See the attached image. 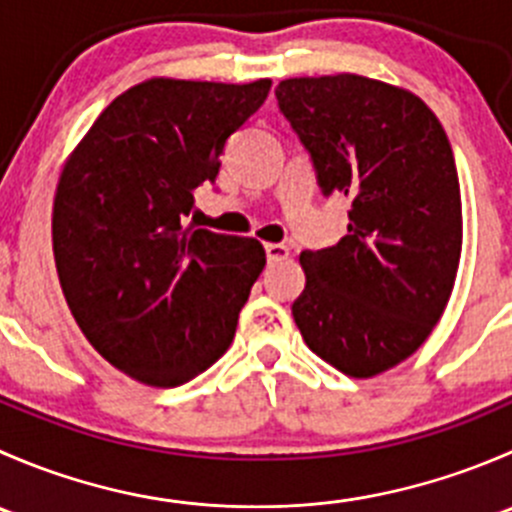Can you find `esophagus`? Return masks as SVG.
Instances as JSON below:
<instances>
[{
    "mask_svg": "<svg viewBox=\"0 0 512 512\" xmlns=\"http://www.w3.org/2000/svg\"><path fill=\"white\" fill-rule=\"evenodd\" d=\"M265 252H267V260L270 262H282L289 257V247L280 245V242H267Z\"/></svg>",
    "mask_w": 512,
    "mask_h": 512,
    "instance_id": "34e87169",
    "label": "esophagus"
}]
</instances>
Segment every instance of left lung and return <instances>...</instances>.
<instances>
[{"label":"left lung","mask_w":512,"mask_h":512,"mask_svg":"<svg viewBox=\"0 0 512 512\" xmlns=\"http://www.w3.org/2000/svg\"><path fill=\"white\" fill-rule=\"evenodd\" d=\"M324 195L352 200L347 235L304 250L292 317L334 369L369 379L421 347L446 309L463 245L451 143L416 94L359 74L275 89Z\"/></svg>","instance_id":"1"}]
</instances>
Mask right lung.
<instances>
[{"instance_id":"1","label":"right lung","mask_w":512,"mask_h":512,"mask_svg":"<svg viewBox=\"0 0 512 512\" xmlns=\"http://www.w3.org/2000/svg\"><path fill=\"white\" fill-rule=\"evenodd\" d=\"M270 86L143 81L103 108L61 170L51 240L66 304L91 347L141 384H185L235 337L265 247L183 220Z\"/></svg>"}]
</instances>
